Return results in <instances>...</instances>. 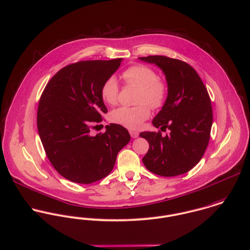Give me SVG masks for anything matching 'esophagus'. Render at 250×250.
<instances>
[{
	"mask_svg": "<svg viewBox=\"0 0 250 250\" xmlns=\"http://www.w3.org/2000/svg\"><path fill=\"white\" fill-rule=\"evenodd\" d=\"M130 135H131V137L133 138V139H135V138H138V136H139V133L138 132H136V131H130Z\"/></svg>",
	"mask_w": 250,
	"mask_h": 250,
	"instance_id": "obj_1",
	"label": "esophagus"
}]
</instances>
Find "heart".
I'll use <instances>...</instances> for the list:
<instances>
[{
    "mask_svg": "<svg viewBox=\"0 0 250 250\" xmlns=\"http://www.w3.org/2000/svg\"><path fill=\"white\" fill-rule=\"evenodd\" d=\"M126 85L139 89L135 106H121L110 112V120L118 125L131 130L141 128L144 121L150 115L152 109L163 106L168 95L167 84L160 80L157 73L149 66L136 64L127 68L122 73ZM103 101L110 105L117 103L119 97V85L115 77L110 76L104 80L101 87Z\"/></svg>",
    "mask_w": 250,
    "mask_h": 250,
    "instance_id": "heart-1",
    "label": "heart"
}]
</instances>
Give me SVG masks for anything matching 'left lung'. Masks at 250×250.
I'll return each instance as SVG.
<instances>
[{"instance_id":"8db88e82","label":"left lung","mask_w":250,"mask_h":250,"mask_svg":"<svg viewBox=\"0 0 250 250\" xmlns=\"http://www.w3.org/2000/svg\"><path fill=\"white\" fill-rule=\"evenodd\" d=\"M139 59L159 66L168 84L166 102L152 124L169 133L164 137L161 131L140 134L149 144L143 162L147 170L163 177L187 173L202 158L210 139L213 114L207 89L183 61L165 56Z\"/></svg>"}]
</instances>
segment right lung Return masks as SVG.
<instances>
[{"instance_id": "1", "label": "right lung", "mask_w": 250, "mask_h": 250, "mask_svg": "<svg viewBox=\"0 0 250 250\" xmlns=\"http://www.w3.org/2000/svg\"><path fill=\"white\" fill-rule=\"evenodd\" d=\"M121 61L68 64L53 76L41 95L37 111L41 142L54 168L71 182L92 184L106 177L119 150L131 139L127 129L118 124L107 125L104 133L91 135L107 112L101 87Z\"/></svg>"}]
</instances>
